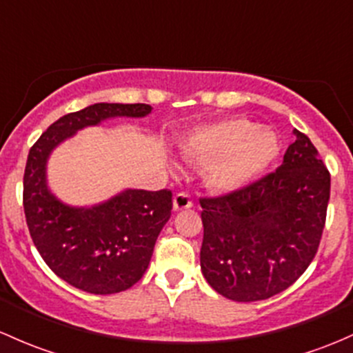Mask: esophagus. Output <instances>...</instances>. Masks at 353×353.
Listing matches in <instances>:
<instances>
[{"label": "esophagus", "instance_id": "obj_1", "mask_svg": "<svg viewBox=\"0 0 353 353\" xmlns=\"http://www.w3.org/2000/svg\"><path fill=\"white\" fill-rule=\"evenodd\" d=\"M192 206V199L188 192H177L174 196V210L181 211V210H188V208Z\"/></svg>", "mask_w": 353, "mask_h": 353}]
</instances>
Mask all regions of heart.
<instances>
[{
  "mask_svg": "<svg viewBox=\"0 0 353 353\" xmlns=\"http://www.w3.org/2000/svg\"><path fill=\"white\" fill-rule=\"evenodd\" d=\"M279 150L276 133L247 118H226L198 128L183 143L186 159L210 165L206 183L216 192L248 186L276 161Z\"/></svg>",
  "mask_w": 353,
  "mask_h": 353,
  "instance_id": "1",
  "label": "heart"
}]
</instances>
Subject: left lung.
<instances>
[{
  "instance_id": "8db88e82",
  "label": "left lung",
  "mask_w": 353,
  "mask_h": 353,
  "mask_svg": "<svg viewBox=\"0 0 353 353\" xmlns=\"http://www.w3.org/2000/svg\"><path fill=\"white\" fill-rule=\"evenodd\" d=\"M283 164L218 198H201V270L232 301L250 303L294 284L325 228L330 172L311 140L294 130Z\"/></svg>"
}]
</instances>
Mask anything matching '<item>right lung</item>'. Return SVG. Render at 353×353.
Masks as SVG:
<instances>
[{
	"mask_svg": "<svg viewBox=\"0 0 353 353\" xmlns=\"http://www.w3.org/2000/svg\"><path fill=\"white\" fill-rule=\"evenodd\" d=\"M150 105L96 103L64 114L30 148L23 208L37 250L61 279L91 294H114L139 283L172 210V192L127 189L105 203L76 208L47 184L52 150L76 132L114 117L142 118Z\"/></svg>",
	"mask_w": 353,
	"mask_h": 353,
	"instance_id": "right-lung-1",
	"label": "right lung"
}]
</instances>
